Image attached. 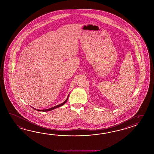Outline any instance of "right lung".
<instances>
[{"mask_svg": "<svg viewBox=\"0 0 154 154\" xmlns=\"http://www.w3.org/2000/svg\"><path fill=\"white\" fill-rule=\"evenodd\" d=\"M69 94L68 95V97L66 98V99L64 101L63 103H61V104H59V105H57V106H55L54 107H51V108L48 109H45V110H39V109H35V108L32 107V106H31V107H32V108H33L34 110H37V111H44V112L45 111H45H51V110H54L55 109H57V107H60L61 106L64 105L66 103V101H67V100H68V98H69Z\"/></svg>", "mask_w": 154, "mask_h": 154, "instance_id": "right-lung-1", "label": "right lung"}]
</instances>
